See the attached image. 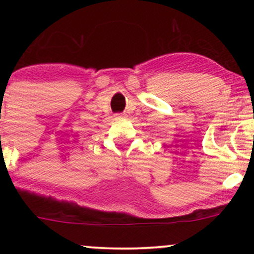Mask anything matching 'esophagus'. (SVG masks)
I'll use <instances>...</instances> for the list:
<instances>
[{
	"label": "esophagus",
	"instance_id": "obj_1",
	"mask_svg": "<svg viewBox=\"0 0 254 254\" xmlns=\"http://www.w3.org/2000/svg\"><path fill=\"white\" fill-rule=\"evenodd\" d=\"M121 118H125L124 113H118V115H116V119H121Z\"/></svg>",
	"mask_w": 254,
	"mask_h": 254
}]
</instances>
